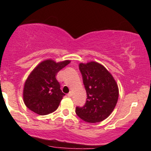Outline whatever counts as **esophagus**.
Masks as SVG:
<instances>
[{
	"instance_id": "esophagus-1",
	"label": "esophagus",
	"mask_w": 151,
	"mask_h": 151,
	"mask_svg": "<svg viewBox=\"0 0 151 151\" xmlns=\"http://www.w3.org/2000/svg\"><path fill=\"white\" fill-rule=\"evenodd\" d=\"M72 95H73V93H72V92H71V91L69 92V93L68 94V96L70 97H72Z\"/></svg>"
}]
</instances>
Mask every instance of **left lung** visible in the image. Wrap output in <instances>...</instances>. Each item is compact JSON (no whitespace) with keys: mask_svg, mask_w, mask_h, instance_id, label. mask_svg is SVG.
<instances>
[{"mask_svg":"<svg viewBox=\"0 0 151 151\" xmlns=\"http://www.w3.org/2000/svg\"><path fill=\"white\" fill-rule=\"evenodd\" d=\"M79 69L87 98L83 107H76V113L89 123L103 121L111 114L117 102V84L110 73L97 62L81 63Z\"/></svg>","mask_w":151,"mask_h":151,"instance_id":"left-lung-1","label":"left lung"}]
</instances>
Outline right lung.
Instances as JSON below:
<instances>
[{
  "instance_id": "1",
  "label": "right lung",
  "mask_w": 151,
  "mask_h": 151,
  "mask_svg": "<svg viewBox=\"0 0 151 151\" xmlns=\"http://www.w3.org/2000/svg\"><path fill=\"white\" fill-rule=\"evenodd\" d=\"M70 61L56 63L51 59L41 62L24 83L23 100L28 109L40 115H47L57 109L65 94L56 78L57 73Z\"/></svg>"
}]
</instances>
